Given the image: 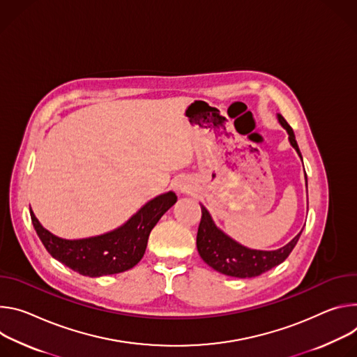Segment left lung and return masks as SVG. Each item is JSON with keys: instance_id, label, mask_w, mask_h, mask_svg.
<instances>
[{"instance_id": "obj_1", "label": "left lung", "mask_w": 357, "mask_h": 357, "mask_svg": "<svg viewBox=\"0 0 357 357\" xmlns=\"http://www.w3.org/2000/svg\"><path fill=\"white\" fill-rule=\"evenodd\" d=\"M278 121L282 125V128L288 132L292 147L302 158L292 128L288 125L282 114H278ZM301 234L302 229L291 243H288L285 247L280 250H251L234 241L227 234H224L214 224L207 208L202 206V221L199 225V232H197V250H199V254L203 258V261L215 271L228 276H235V278H254V276H258L284 262L295 248Z\"/></svg>"}]
</instances>
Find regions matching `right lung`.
<instances>
[{"mask_svg":"<svg viewBox=\"0 0 357 357\" xmlns=\"http://www.w3.org/2000/svg\"><path fill=\"white\" fill-rule=\"evenodd\" d=\"M176 202L173 191L157 195L122 227L82 240L59 238L39 224L32 210L29 213L39 240L55 259L77 273L98 278L133 268L144 255L153 227Z\"/></svg>","mask_w":357,"mask_h":357,"instance_id":"right-lung-1","label":"right lung"}]
</instances>
